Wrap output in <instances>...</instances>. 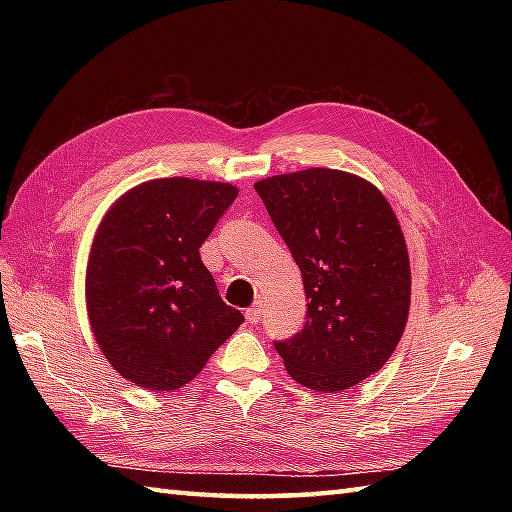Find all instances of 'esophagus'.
I'll use <instances>...</instances> for the list:
<instances>
[{
  "instance_id": "obj_1",
  "label": "esophagus",
  "mask_w": 512,
  "mask_h": 512,
  "mask_svg": "<svg viewBox=\"0 0 512 512\" xmlns=\"http://www.w3.org/2000/svg\"><path fill=\"white\" fill-rule=\"evenodd\" d=\"M262 314H264L262 303H255V306H250V308L246 310V321L255 325V323L262 321Z\"/></svg>"
}]
</instances>
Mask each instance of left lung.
Wrapping results in <instances>:
<instances>
[{
    "instance_id": "obj_1",
    "label": "left lung",
    "mask_w": 512,
    "mask_h": 512,
    "mask_svg": "<svg viewBox=\"0 0 512 512\" xmlns=\"http://www.w3.org/2000/svg\"><path fill=\"white\" fill-rule=\"evenodd\" d=\"M255 191L301 270V332L275 341L288 374L336 394L383 367L405 332L411 270L400 224L374 184L336 169L259 180Z\"/></svg>"
}]
</instances>
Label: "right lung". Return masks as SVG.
Listing matches in <instances>:
<instances>
[{"mask_svg":"<svg viewBox=\"0 0 512 512\" xmlns=\"http://www.w3.org/2000/svg\"><path fill=\"white\" fill-rule=\"evenodd\" d=\"M235 198L233 184L162 178L127 191L103 217L85 299L99 347L129 383L187 385L244 323L200 259Z\"/></svg>","mask_w":512,"mask_h":512,"instance_id":"right-lung-1","label":"right lung"}]
</instances>
